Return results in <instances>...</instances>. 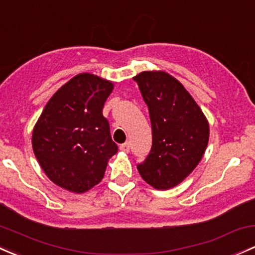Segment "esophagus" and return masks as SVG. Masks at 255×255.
Returning a JSON list of instances; mask_svg holds the SVG:
<instances>
[{
	"instance_id": "obj_1",
	"label": "esophagus",
	"mask_w": 255,
	"mask_h": 255,
	"mask_svg": "<svg viewBox=\"0 0 255 255\" xmlns=\"http://www.w3.org/2000/svg\"><path fill=\"white\" fill-rule=\"evenodd\" d=\"M120 150L123 152H129V144L125 143L120 146Z\"/></svg>"
}]
</instances>
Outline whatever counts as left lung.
<instances>
[{
	"mask_svg": "<svg viewBox=\"0 0 255 255\" xmlns=\"http://www.w3.org/2000/svg\"><path fill=\"white\" fill-rule=\"evenodd\" d=\"M133 79L148 105L152 130L151 150L136 168L152 188H173L202 160L210 134L209 122L191 94L171 74L145 71Z\"/></svg>",
	"mask_w": 255,
	"mask_h": 255,
	"instance_id": "obj_1",
	"label": "left lung"
}]
</instances>
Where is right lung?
Here are the masks:
<instances>
[{"instance_id":"right-lung-1","label":"right lung","mask_w":255,"mask_h":255,"mask_svg":"<svg viewBox=\"0 0 255 255\" xmlns=\"http://www.w3.org/2000/svg\"><path fill=\"white\" fill-rule=\"evenodd\" d=\"M112 90L110 80L77 74L53 94L34 126L36 160L45 175L66 191L80 194L100 183L119 150L103 116Z\"/></svg>"}]
</instances>
